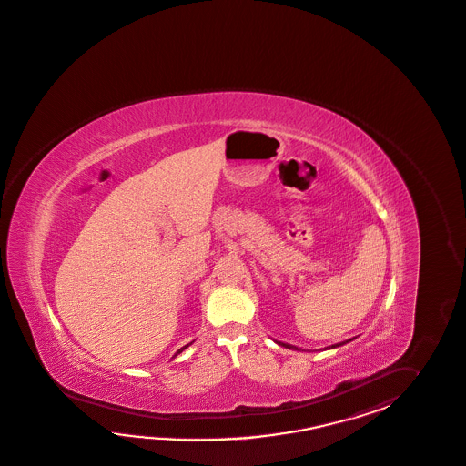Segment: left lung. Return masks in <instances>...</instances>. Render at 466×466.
Returning a JSON list of instances; mask_svg holds the SVG:
<instances>
[{
  "instance_id": "left-lung-1",
  "label": "left lung",
  "mask_w": 466,
  "mask_h": 466,
  "mask_svg": "<svg viewBox=\"0 0 466 466\" xmlns=\"http://www.w3.org/2000/svg\"><path fill=\"white\" fill-rule=\"evenodd\" d=\"M353 339H350V340L347 341H340V343H335V345H329V347H327V350L329 349H337V347H341V345H345V343H349V341H352ZM279 345H283V347H286V349H291V350H299L298 347H295V345H288V343H279Z\"/></svg>"
}]
</instances>
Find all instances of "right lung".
Returning <instances> with one entry per match:
<instances>
[{
  "label": "right lung",
  "mask_w": 466,
  "mask_h": 466,
  "mask_svg": "<svg viewBox=\"0 0 466 466\" xmlns=\"http://www.w3.org/2000/svg\"><path fill=\"white\" fill-rule=\"evenodd\" d=\"M188 345H192V343H188ZM188 345H185V347H183V349H180V350H178V352L175 353V357H177V355H178V353H182L183 350H185V349H187V347H188Z\"/></svg>",
  "instance_id": "right-lung-1"
}]
</instances>
